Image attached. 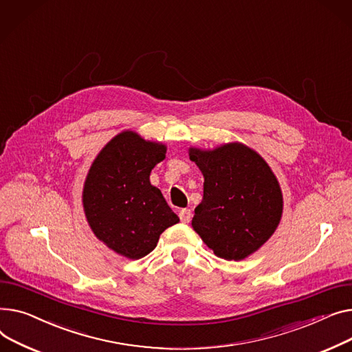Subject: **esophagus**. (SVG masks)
Masks as SVG:
<instances>
[{
	"instance_id": "1",
	"label": "esophagus",
	"mask_w": 352,
	"mask_h": 352,
	"mask_svg": "<svg viewBox=\"0 0 352 352\" xmlns=\"http://www.w3.org/2000/svg\"><path fill=\"white\" fill-rule=\"evenodd\" d=\"M179 217L183 223H189L192 220V210L190 209H182L179 212Z\"/></svg>"
}]
</instances>
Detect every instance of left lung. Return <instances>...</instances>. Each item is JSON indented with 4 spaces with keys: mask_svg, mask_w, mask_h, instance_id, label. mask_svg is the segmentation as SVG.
Wrapping results in <instances>:
<instances>
[{
    "mask_svg": "<svg viewBox=\"0 0 352 352\" xmlns=\"http://www.w3.org/2000/svg\"><path fill=\"white\" fill-rule=\"evenodd\" d=\"M204 176L193 229L217 257L243 260L277 229L283 212L278 182L264 159L241 143L212 152L189 151Z\"/></svg>",
    "mask_w": 352,
    "mask_h": 352,
    "instance_id": "left-lung-1",
    "label": "left lung"
}]
</instances>
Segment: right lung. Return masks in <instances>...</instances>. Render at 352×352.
I'll list each match as a JSON object with an SVG mask.
<instances>
[{
    "instance_id": "obj_1",
    "label": "right lung",
    "mask_w": 352,
    "mask_h": 352,
    "mask_svg": "<svg viewBox=\"0 0 352 352\" xmlns=\"http://www.w3.org/2000/svg\"><path fill=\"white\" fill-rule=\"evenodd\" d=\"M166 148L133 132L113 138L92 163L84 188V209L95 236L116 253L142 258L179 217L151 184L152 169Z\"/></svg>"
}]
</instances>
